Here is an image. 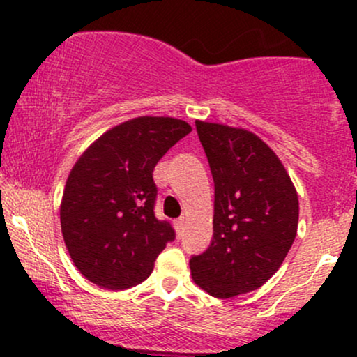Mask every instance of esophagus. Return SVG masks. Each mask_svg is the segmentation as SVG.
<instances>
[{"label":"esophagus","mask_w":357,"mask_h":357,"mask_svg":"<svg viewBox=\"0 0 357 357\" xmlns=\"http://www.w3.org/2000/svg\"><path fill=\"white\" fill-rule=\"evenodd\" d=\"M174 228H176V233H178V235H181L183 228H184V218L176 220V221H174Z\"/></svg>","instance_id":"obj_1"}]
</instances>
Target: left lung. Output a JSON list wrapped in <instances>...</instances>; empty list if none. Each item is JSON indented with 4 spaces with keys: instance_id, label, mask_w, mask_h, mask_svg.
<instances>
[{
    "instance_id": "left-lung-1",
    "label": "left lung",
    "mask_w": 357,
    "mask_h": 357,
    "mask_svg": "<svg viewBox=\"0 0 357 357\" xmlns=\"http://www.w3.org/2000/svg\"><path fill=\"white\" fill-rule=\"evenodd\" d=\"M213 181L210 248L190 260L195 284L231 298L261 287L284 264L298 225V196L267 142L241 127L196 121Z\"/></svg>"
}]
</instances>
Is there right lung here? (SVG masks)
Listing matches in <instances>:
<instances>
[{
    "mask_svg": "<svg viewBox=\"0 0 357 357\" xmlns=\"http://www.w3.org/2000/svg\"><path fill=\"white\" fill-rule=\"evenodd\" d=\"M181 119L141 116L90 144L73 165L60 203L65 247L92 284L126 290L144 282L174 230L154 216L153 171L191 132Z\"/></svg>",
    "mask_w": 357,
    "mask_h": 357,
    "instance_id": "obj_1",
    "label": "right lung"
}]
</instances>
